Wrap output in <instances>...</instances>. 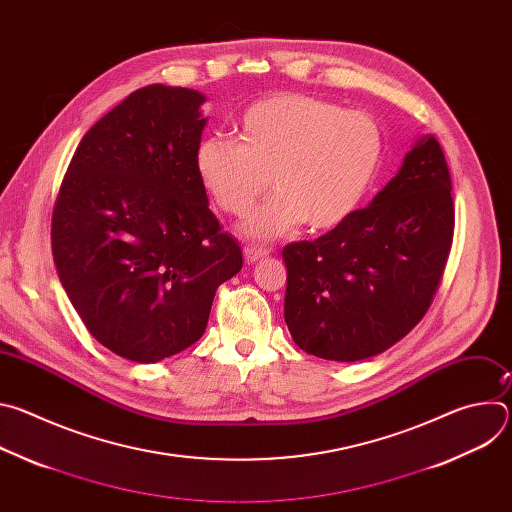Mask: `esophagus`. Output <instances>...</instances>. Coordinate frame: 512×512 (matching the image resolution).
Wrapping results in <instances>:
<instances>
[{"label": "esophagus", "instance_id": "34e87169", "mask_svg": "<svg viewBox=\"0 0 512 512\" xmlns=\"http://www.w3.org/2000/svg\"><path fill=\"white\" fill-rule=\"evenodd\" d=\"M243 255H245V261H247V263H257V261H261L263 257H267L269 251H267V249H261V247H245V249H243Z\"/></svg>", "mask_w": 512, "mask_h": 512}]
</instances>
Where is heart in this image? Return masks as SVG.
<instances>
[{
	"label": "heart",
	"instance_id": "heart-1",
	"mask_svg": "<svg viewBox=\"0 0 512 512\" xmlns=\"http://www.w3.org/2000/svg\"><path fill=\"white\" fill-rule=\"evenodd\" d=\"M383 131L364 111L281 93L253 103L239 119V143L202 139L194 154L200 186L235 216L249 212L267 190H277L243 223V233L269 241L302 223L328 231L367 200L383 164Z\"/></svg>",
	"mask_w": 512,
	"mask_h": 512
}]
</instances>
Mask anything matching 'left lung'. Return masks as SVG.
<instances>
[{"label": "left lung", "mask_w": 512, "mask_h": 512, "mask_svg": "<svg viewBox=\"0 0 512 512\" xmlns=\"http://www.w3.org/2000/svg\"><path fill=\"white\" fill-rule=\"evenodd\" d=\"M454 237L452 178L421 135L395 178L346 223L283 249V318L308 354L356 362L399 342L425 316Z\"/></svg>", "instance_id": "1"}]
</instances>
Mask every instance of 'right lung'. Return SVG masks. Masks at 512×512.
<instances>
[{
  "instance_id": "1",
  "label": "right lung",
  "mask_w": 512,
  "mask_h": 512,
  "mask_svg": "<svg viewBox=\"0 0 512 512\" xmlns=\"http://www.w3.org/2000/svg\"><path fill=\"white\" fill-rule=\"evenodd\" d=\"M204 103L184 87L133 91L85 133L54 206L52 255L70 304L133 362L192 346L216 287L243 267L194 170Z\"/></svg>"
}]
</instances>
